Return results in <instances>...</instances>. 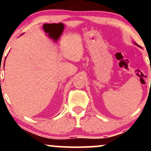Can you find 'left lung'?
I'll use <instances>...</instances> for the list:
<instances>
[{"label": "left lung", "instance_id": "1", "mask_svg": "<svg viewBox=\"0 0 151 151\" xmlns=\"http://www.w3.org/2000/svg\"><path fill=\"white\" fill-rule=\"evenodd\" d=\"M133 43H134V44H135V45H137V46H138V47H140L139 45H138V44H137V43H136V42H133Z\"/></svg>", "mask_w": 151, "mask_h": 151}]
</instances>
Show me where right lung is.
<instances>
[{"label":"right lung","mask_w":151,"mask_h":151,"mask_svg":"<svg viewBox=\"0 0 151 151\" xmlns=\"http://www.w3.org/2000/svg\"><path fill=\"white\" fill-rule=\"evenodd\" d=\"M4 65H5V62H4Z\"/></svg>","instance_id":"obj_1"}]
</instances>
